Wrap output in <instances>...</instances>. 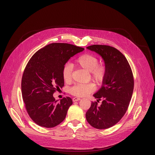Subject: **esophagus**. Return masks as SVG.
<instances>
[{"label":"esophagus","mask_w":155,"mask_h":155,"mask_svg":"<svg viewBox=\"0 0 155 155\" xmlns=\"http://www.w3.org/2000/svg\"><path fill=\"white\" fill-rule=\"evenodd\" d=\"M73 102H77L80 100V98H78V97H74V98H73Z\"/></svg>","instance_id":"1"}]
</instances>
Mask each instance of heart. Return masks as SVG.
I'll return each instance as SVG.
<instances>
[{
    "instance_id": "heart-1",
    "label": "heart",
    "mask_w": 155,
    "mask_h": 155,
    "mask_svg": "<svg viewBox=\"0 0 155 155\" xmlns=\"http://www.w3.org/2000/svg\"><path fill=\"white\" fill-rule=\"evenodd\" d=\"M98 58L91 54H84L80 56L75 60V64L82 67L87 71L90 72L91 78L97 84H101L104 78L106 67L104 64H98ZM72 67L70 64H65L62 70L63 80L69 82L71 78ZM94 90V87L91 84H78L70 89L71 94L78 97L87 95Z\"/></svg>"
}]
</instances>
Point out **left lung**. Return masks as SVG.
<instances>
[{"mask_svg": "<svg viewBox=\"0 0 155 155\" xmlns=\"http://www.w3.org/2000/svg\"><path fill=\"white\" fill-rule=\"evenodd\" d=\"M87 48L102 57L106 73L101 87L93 95L97 102L102 99V104L97 106V102H92L86 119L96 129H107L116 124L128 108L134 88L133 72L126 57L117 49L98 45Z\"/></svg>", "mask_w": 155, "mask_h": 155, "instance_id": "obj_1", "label": "left lung"}]
</instances>
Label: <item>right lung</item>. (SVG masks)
Wrapping results in <instances>:
<instances>
[{
    "label": "right lung",
    "mask_w": 155,
    "mask_h": 155,
    "mask_svg": "<svg viewBox=\"0 0 155 155\" xmlns=\"http://www.w3.org/2000/svg\"><path fill=\"white\" fill-rule=\"evenodd\" d=\"M84 48L67 43H51L36 52L24 70L22 99L31 119L39 126L53 127L66 117L73 102L67 97L55 101L53 93L62 88L64 64Z\"/></svg>",
    "instance_id": "1"
}]
</instances>
